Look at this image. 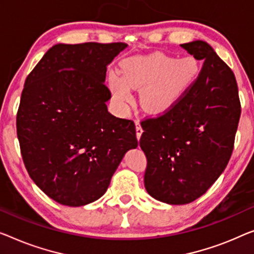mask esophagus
<instances>
[{"label":"esophagus","mask_w":254,"mask_h":254,"mask_svg":"<svg viewBox=\"0 0 254 254\" xmlns=\"http://www.w3.org/2000/svg\"><path fill=\"white\" fill-rule=\"evenodd\" d=\"M134 123H135V131H137V138L140 139V137H141V134H142V128H141V127H140V121L135 120Z\"/></svg>","instance_id":"obj_1"}]
</instances>
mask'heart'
Here are the masks:
<instances>
[{
  "instance_id": "b5f03b06",
  "label": "heart",
  "mask_w": 254,
  "mask_h": 254,
  "mask_svg": "<svg viewBox=\"0 0 254 254\" xmlns=\"http://www.w3.org/2000/svg\"><path fill=\"white\" fill-rule=\"evenodd\" d=\"M122 76L109 75V85L116 103L131 100V89L140 90V103L149 113L171 109L192 85L199 73V64L192 56L180 58L161 52L134 56L121 64Z\"/></svg>"
}]
</instances>
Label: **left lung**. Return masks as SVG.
<instances>
[{"instance_id": "8db88e82", "label": "left lung", "mask_w": 254, "mask_h": 254, "mask_svg": "<svg viewBox=\"0 0 254 254\" xmlns=\"http://www.w3.org/2000/svg\"><path fill=\"white\" fill-rule=\"evenodd\" d=\"M204 60L196 82L156 119L141 122L147 157L145 188L155 199L188 204L206 192L226 169L241 116L235 75L202 40L181 44Z\"/></svg>"}]
</instances>
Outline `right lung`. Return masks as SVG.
I'll use <instances>...</instances> for the list:
<instances>
[{
	"instance_id": "obj_1",
	"label": "right lung",
	"mask_w": 254,
	"mask_h": 254,
	"mask_svg": "<svg viewBox=\"0 0 254 254\" xmlns=\"http://www.w3.org/2000/svg\"><path fill=\"white\" fill-rule=\"evenodd\" d=\"M126 43H59L25 81L17 134L29 177L63 205L82 206L103 196L127 150L135 126L107 109V66Z\"/></svg>"
}]
</instances>
